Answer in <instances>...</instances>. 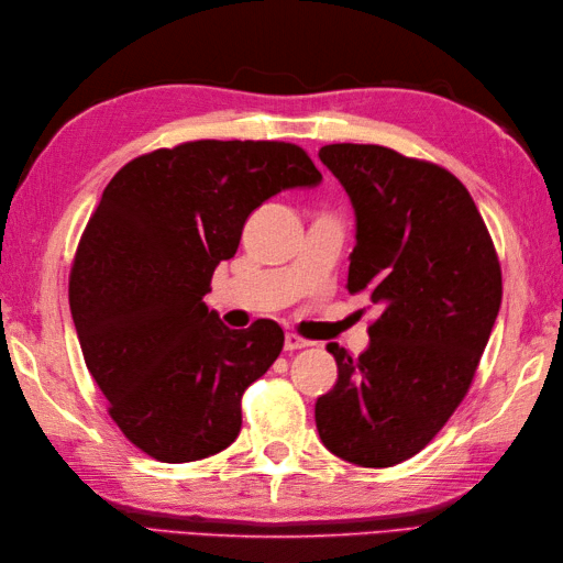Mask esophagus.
<instances>
[{
  "label": "esophagus",
  "instance_id": "esophagus-1",
  "mask_svg": "<svg viewBox=\"0 0 563 563\" xmlns=\"http://www.w3.org/2000/svg\"><path fill=\"white\" fill-rule=\"evenodd\" d=\"M307 345L312 343L305 341L302 336H297V333H285V351H300V349H307Z\"/></svg>",
  "mask_w": 563,
  "mask_h": 563
}]
</instances>
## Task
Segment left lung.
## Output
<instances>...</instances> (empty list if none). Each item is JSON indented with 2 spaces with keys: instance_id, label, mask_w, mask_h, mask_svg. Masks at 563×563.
<instances>
[{
  "instance_id": "1",
  "label": "left lung",
  "mask_w": 563,
  "mask_h": 563,
  "mask_svg": "<svg viewBox=\"0 0 563 563\" xmlns=\"http://www.w3.org/2000/svg\"><path fill=\"white\" fill-rule=\"evenodd\" d=\"M319 159L355 210L349 290L379 317L357 357L327 345L339 379L317 399V430L336 457L379 470L421 452L464 399L504 283L470 190L442 166L351 142Z\"/></svg>"
}]
</instances>
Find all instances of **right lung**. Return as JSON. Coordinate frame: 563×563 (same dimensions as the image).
Returning a JSON list of instances; mask_svg holds the SVG:
<instances>
[{"mask_svg":"<svg viewBox=\"0 0 563 563\" xmlns=\"http://www.w3.org/2000/svg\"><path fill=\"white\" fill-rule=\"evenodd\" d=\"M321 174L290 142L198 140L128 162L103 188L69 273V309L91 377L150 457L196 462L230 448L242 394L283 351V329L224 327L202 297L244 222Z\"/></svg>","mask_w":563,"mask_h":563,"instance_id":"1","label":"right lung"}]
</instances>
